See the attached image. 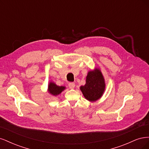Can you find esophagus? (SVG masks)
<instances>
[{
    "label": "esophagus",
    "mask_w": 149,
    "mask_h": 149,
    "mask_svg": "<svg viewBox=\"0 0 149 149\" xmlns=\"http://www.w3.org/2000/svg\"><path fill=\"white\" fill-rule=\"evenodd\" d=\"M68 86L70 89H73L75 87V84L74 83H70L68 84Z\"/></svg>",
    "instance_id": "34e87169"
}]
</instances>
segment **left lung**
<instances>
[{
	"label": "left lung",
	"mask_w": 149,
	"mask_h": 149,
	"mask_svg": "<svg viewBox=\"0 0 149 149\" xmlns=\"http://www.w3.org/2000/svg\"><path fill=\"white\" fill-rule=\"evenodd\" d=\"M80 90L86 100L95 102L102 96L106 89L105 79L100 68H96L89 71L86 79V84L81 86Z\"/></svg>",
	"instance_id": "8db88e82"
}]
</instances>
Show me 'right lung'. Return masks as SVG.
<instances>
[{"label":"right lung","mask_w":149,"mask_h":149,"mask_svg":"<svg viewBox=\"0 0 149 149\" xmlns=\"http://www.w3.org/2000/svg\"><path fill=\"white\" fill-rule=\"evenodd\" d=\"M66 89L63 86H58L53 81H50L48 85V92L53 96H57Z\"/></svg>","instance_id":"1"}]
</instances>
